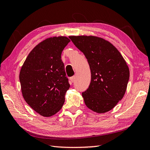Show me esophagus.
<instances>
[{"label": "esophagus", "mask_w": 150, "mask_h": 150, "mask_svg": "<svg viewBox=\"0 0 150 150\" xmlns=\"http://www.w3.org/2000/svg\"><path fill=\"white\" fill-rule=\"evenodd\" d=\"M76 76H74L71 77V78H70V80H71V81L72 83H73V82H74V81H75V80H76Z\"/></svg>", "instance_id": "34e87169"}]
</instances>
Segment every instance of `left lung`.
Masks as SVG:
<instances>
[{"mask_svg": "<svg viewBox=\"0 0 150 150\" xmlns=\"http://www.w3.org/2000/svg\"><path fill=\"white\" fill-rule=\"evenodd\" d=\"M89 63L91 80L82 93L85 104L98 113L110 111L125 94L129 70L123 57L108 40L93 35H71Z\"/></svg>", "mask_w": 150, "mask_h": 150, "instance_id": "1", "label": "left lung"}]
</instances>
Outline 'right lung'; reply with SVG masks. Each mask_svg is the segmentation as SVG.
<instances>
[{
    "mask_svg": "<svg viewBox=\"0 0 150 150\" xmlns=\"http://www.w3.org/2000/svg\"><path fill=\"white\" fill-rule=\"evenodd\" d=\"M69 42L65 36L42 40L30 52L21 67L22 96L30 107L42 116L55 115L64 103L70 84L61 53Z\"/></svg>",
    "mask_w": 150,
    "mask_h": 150,
    "instance_id": "1",
    "label": "right lung"
}]
</instances>
